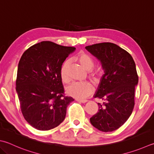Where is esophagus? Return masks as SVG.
Here are the masks:
<instances>
[{
	"label": "esophagus",
	"mask_w": 154,
	"mask_h": 154,
	"mask_svg": "<svg viewBox=\"0 0 154 154\" xmlns=\"http://www.w3.org/2000/svg\"><path fill=\"white\" fill-rule=\"evenodd\" d=\"M77 101L81 103H86V102H88V100H77Z\"/></svg>",
	"instance_id": "1"
}]
</instances>
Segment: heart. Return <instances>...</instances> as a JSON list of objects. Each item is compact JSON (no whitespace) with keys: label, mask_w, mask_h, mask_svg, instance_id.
<instances>
[{"label":"heart","mask_w":154,"mask_h":154,"mask_svg":"<svg viewBox=\"0 0 154 154\" xmlns=\"http://www.w3.org/2000/svg\"><path fill=\"white\" fill-rule=\"evenodd\" d=\"M76 60L80 64L88 71L91 70L94 66V60L92 57L85 52H80L78 54ZM70 62L66 60L63 63L60 70V76L63 82H68L69 78L68 76V69ZM99 73L94 72L91 74V77L95 82L98 81ZM94 92V87L91 83L86 82H74L66 88V93L72 97L78 100H82L91 95Z\"/></svg>","instance_id":"1"}]
</instances>
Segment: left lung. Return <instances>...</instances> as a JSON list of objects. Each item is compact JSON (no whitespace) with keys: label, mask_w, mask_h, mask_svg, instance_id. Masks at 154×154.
I'll use <instances>...</instances> for the list:
<instances>
[{"label":"left lung","mask_w":154,"mask_h":154,"mask_svg":"<svg viewBox=\"0 0 154 154\" xmlns=\"http://www.w3.org/2000/svg\"><path fill=\"white\" fill-rule=\"evenodd\" d=\"M85 48L100 61L104 72L94 95L104 102L98 103V112L90 121L99 131H113L126 122L135 105V88L138 83L135 62L128 52L112 43Z\"/></svg>","instance_id":"1"}]
</instances>
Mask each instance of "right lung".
<instances>
[{
	"mask_svg": "<svg viewBox=\"0 0 154 154\" xmlns=\"http://www.w3.org/2000/svg\"><path fill=\"white\" fill-rule=\"evenodd\" d=\"M76 48L42 42L31 46L19 60L16 91L25 119L41 131L63 122L69 104L60 76L62 66Z\"/></svg>",
	"mask_w": 154,
	"mask_h": 154,
	"instance_id": "1",
	"label": "right lung"
}]
</instances>
